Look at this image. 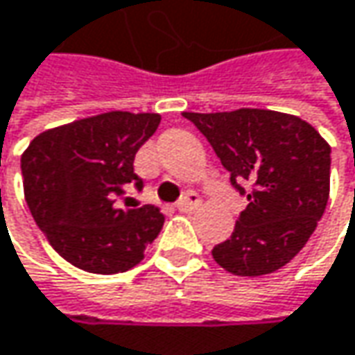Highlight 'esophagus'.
<instances>
[{"instance_id":"obj_1","label":"esophagus","mask_w":355,"mask_h":355,"mask_svg":"<svg viewBox=\"0 0 355 355\" xmlns=\"http://www.w3.org/2000/svg\"><path fill=\"white\" fill-rule=\"evenodd\" d=\"M198 205H200V197H198L195 191H189V193H184V197L177 202V209L178 211L189 213V211H195Z\"/></svg>"}]
</instances>
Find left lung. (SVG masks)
I'll return each instance as SVG.
<instances>
[{
  "label": "left lung",
  "instance_id": "8db88e82",
  "mask_svg": "<svg viewBox=\"0 0 355 355\" xmlns=\"http://www.w3.org/2000/svg\"><path fill=\"white\" fill-rule=\"evenodd\" d=\"M247 197L231 237L213 259L241 277L267 275L293 259L322 219L329 197L331 148L297 116L261 108L184 112Z\"/></svg>",
  "mask_w": 355,
  "mask_h": 355
}]
</instances>
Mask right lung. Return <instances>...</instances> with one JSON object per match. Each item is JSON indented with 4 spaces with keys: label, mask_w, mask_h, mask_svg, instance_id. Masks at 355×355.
Listing matches in <instances>:
<instances>
[{
    "label": "right lung",
    "mask_w": 355,
    "mask_h": 355,
    "mask_svg": "<svg viewBox=\"0 0 355 355\" xmlns=\"http://www.w3.org/2000/svg\"><path fill=\"white\" fill-rule=\"evenodd\" d=\"M158 124V114L106 112L46 130L21 155L33 220L73 267L100 275L128 271L158 237L164 215L157 207L116 202L128 184L144 187L135 157Z\"/></svg>",
    "instance_id": "obj_1"
}]
</instances>
